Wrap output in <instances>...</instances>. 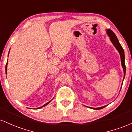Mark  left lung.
Here are the masks:
<instances>
[{
  "label": "left lung",
  "mask_w": 132,
  "mask_h": 132,
  "mask_svg": "<svg viewBox=\"0 0 132 132\" xmlns=\"http://www.w3.org/2000/svg\"><path fill=\"white\" fill-rule=\"evenodd\" d=\"M107 33L109 35V37H110V41L112 43L113 46L116 47V48L117 50L119 53H120V56L121 58V63H122V68H123V73H124V77L123 79L125 78V72H126V67H125V54H124V51L123 48H122L121 45L120 44L119 40H118L117 38L116 35H115V33L112 31L111 30H107ZM122 88V87H121ZM106 107V105L103 106V107H98V108H93V109H102L104 108V107Z\"/></svg>",
  "instance_id": "left-lung-1"
}]
</instances>
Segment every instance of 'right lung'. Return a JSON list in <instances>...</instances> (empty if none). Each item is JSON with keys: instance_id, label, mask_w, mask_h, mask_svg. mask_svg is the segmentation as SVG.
I'll list each match as a JSON object with an SVG mask.
<instances>
[{"instance_id": "1", "label": "right lung", "mask_w": 132, "mask_h": 132, "mask_svg": "<svg viewBox=\"0 0 132 132\" xmlns=\"http://www.w3.org/2000/svg\"><path fill=\"white\" fill-rule=\"evenodd\" d=\"M7 62H8V61H7ZM7 64H6V66H5V72H6V74H7ZM51 101H50V102H48V103H46V104H45V105H43V106H42V107H39V108H37V109H40V108H42V107H45V106H46V105H48V104H49V103Z\"/></svg>"}]
</instances>
